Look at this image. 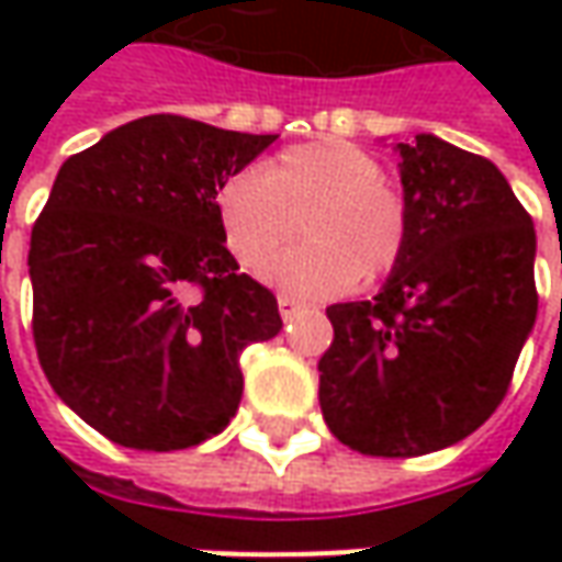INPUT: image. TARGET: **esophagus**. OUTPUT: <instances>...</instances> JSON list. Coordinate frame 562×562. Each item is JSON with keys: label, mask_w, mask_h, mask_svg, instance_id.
<instances>
[{"label": "esophagus", "mask_w": 562, "mask_h": 562, "mask_svg": "<svg viewBox=\"0 0 562 562\" xmlns=\"http://www.w3.org/2000/svg\"><path fill=\"white\" fill-rule=\"evenodd\" d=\"M278 310H281V318H284V322H291L293 315L303 313V303H300L296 296H288V293H281V296H278Z\"/></svg>", "instance_id": "1"}]
</instances>
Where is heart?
<instances>
[{"label":"heart","mask_w":562,"mask_h":562,"mask_svg":"<svg viewBox=\"0 0 562 562\" xmlns=\"http://www.w3.org/2000/svg\"><path fill=\"white\" fill-rule=\"evenodd\" d=\"M307 237L281 257L295 215ZM215 218L244 271L296 296H340L397 269L409 247L406 193L375 153L340 137L281 149L266 168H237L215 190Z\"/></svg>","instance_id":"heart-1"}]
</instances>
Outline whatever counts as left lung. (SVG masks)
<instances>
[{
  "label": "left lung",
  "mask_w": 562,
  "mask_h": 562,
  "mask_svg": "<svg viewBox=\"0 0 562 562\" xmlns=\"http://www.w3.org/2000/svg\"><path fill=\"white\" fill-rule=\"evenodd\" d=\"M409 247L372 300L335 303L318 403L366 457L463 441L507 397L538 315L535 227L485 156L419 134L397 143Z\"/></svg>",
  "instance_id": "8db88e82"
}]
</instances>
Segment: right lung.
I'll return each mask as SVG.
<instances>
[{"label": "right lung", "instance_id": "add662e5", "mask_svg": "<svg viewBox=\"0 0 562 562\" xmlns=\"http://www.w3.org/2000/svg\"><path fill=\"white\" fill-rule=\"evenodd\" d=\"M274 137L146 115L58 168L27 252L33 344L55 394L109 441L184 450L234 419L240 350L281 315L227 252L215 190Z\"/></svg>", "mask_w": 562, "mask_h": 562}]
</instances>
